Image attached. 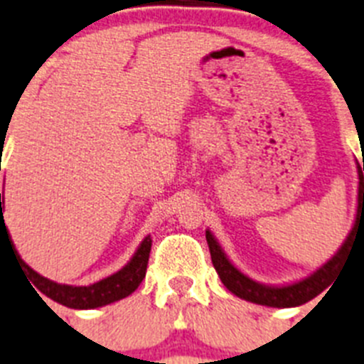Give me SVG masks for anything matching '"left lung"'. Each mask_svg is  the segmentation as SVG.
Masks as SVG:
<instances>
[{
  "label": "left lung",
  "instance_id": "8db88e82",
  "mask_svg": "<svg viewBox=\"0 0 364 364\" xmlns=\"http://www.w3.org/2000/svg\"><path fill=\"white\" fill-rule=\"evenodd\" d=\"M364 170V163H363ZM363 170L357 163V177H359V187H357V210L355 220L350 229V233L341 244V248L333 253L331 259L323 262L322 267H318L314 272H311L309 276L301 277L292 283H285V285H267L261 281L252 279L246 276L242 270L235 267L231 259L225 255L216 237L210 233L209 229L205 231V239L209 244L210 259L215 264V270L218 272L220 279L225 285L229 292H233L235 296H239L242 300L252 301L257 305H267V307H277V309H285V307H298L301 304H307L313 298L326 291L331 285L333 277L338 272V268L343 267L346 261V252L355 242L357 239L364 237V177Z\"/></svg>",
  "mask_w": 364,
  "mask_h": 364
}]
</instances>
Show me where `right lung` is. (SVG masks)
Wrapping results in <instances>:
<instances>
[{
    "mask_svg": "<svg viewBox=\"0 0 364 364\" xmlns=\"http://www.w3.org/2000/svg\"><path fill=\"white\" fill-rule=\"evenodd\" d=\"M1 203H5L3 192L0 194V242L1 233H5L9 239H11L7 225H5V220H3V209H5V207H3ZM12 248H14V244H12ZM149 250H151V237L146 235L144 239H142V242L139 244L136 252L133 253V257L127 261L125 267H122L120 270L111 274V276L96 281L92 285L81 287L64 285V283H57V281H51L48 279V277L41 276L38 272L33 270V268L18 255L16 248H14V252H16L21 268H26L27 276H29L31 283L35 285L36 294L42 292V294L48 296L50 300L57 301V304L60 305H66L70 309H96V307H103V305L114 304V301L122 300V298H127V296L133 294V292L139 289V285L142 283V279H144L146 276ZM35 289H33V291H35Z\"/></svg>",
    "mask_w": 364,
    "mask_h": 364,
    "instance_id": "add662e5",
    "label": "right lung"
}]
</instances>
